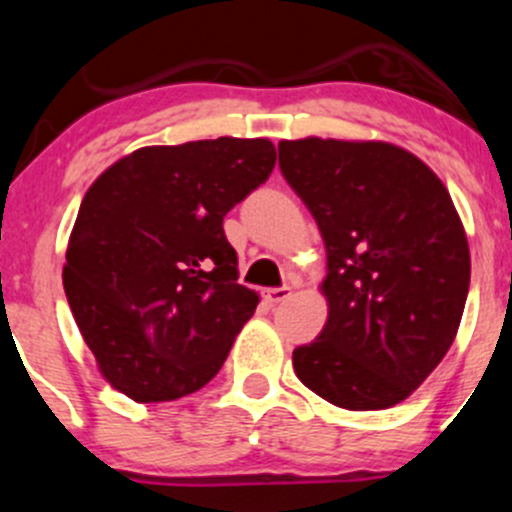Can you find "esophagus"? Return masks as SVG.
<instances>
[{"mask_svg":"<svg viewBox=\"0 0 512 512\" xmlns=\"http://www.w3.org/2000/svg\"><path fill=\"white\" fill-rule=\"evenodd\" d=\"M289 294H292V289H289V287H275V289H267L265 299L270 304H280V302H285Z\"/></svg>","mask_w":512,"mask_h":512,"instance_id":"1","label":"esophagus"}]
</instances>
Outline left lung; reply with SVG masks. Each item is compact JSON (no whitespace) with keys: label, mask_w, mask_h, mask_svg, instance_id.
<instances>
[{"label":"left lung","mask_w":512,"mask_h":512,"mask_svg":"<svg viewBox=\"0 0 512 512\" xmlns=\"http://www.w3.org/2000/svg\"><path fill=\"white\" fill-rule=\"evenodd\" d=\"M277 148L327 247L329 317L292 352L294 374L339 409H391L441 364L461 324L471 252L456 205L394 143L309 136Z\"/></svg>","instance_id":"obj_1"}]
</instances>
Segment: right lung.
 <instances>
[{"instance_id": "right-lung-1", "label": "right lung", "mask_w": 512, "mask_h": 512, "mask_svg": "<svg viewBox=\"0 0 512 512\" xmlns=\"http://www.w3.org/2000/svg\"><path fill=\"white\" fill-rule=\"evenodd\" d=\"M267 138L146 146L86 190L64 289L103 379L138 404L203 389L255 314L223 218L275 168Z\"/></svg>"}]
</instances>
